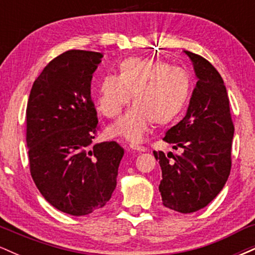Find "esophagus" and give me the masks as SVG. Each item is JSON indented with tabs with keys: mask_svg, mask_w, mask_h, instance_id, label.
<instances>
[{
	"mask_svg": "<svg viewBox=\"0 0 255 255\" xmlns=\"http://www.w3.org/2000/svg\"><path fill=\"white\" fill-rule=\"evenodd\" d=\"M129 148L130 150L136 151V152H145L146 151V148L144 147V146H139V145H130Z\"/></svg>",
	"mask_w": 255,
	"mask_h": 255,
	"instance_id": "esophagus-1",
	"label": "esophagus"
}]
</instances>
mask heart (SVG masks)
I'll return each mask as SVG.
<instances>
[{"label":"heart","mask_w":255,"mask_h":255,"mask_svg":"<svg viewBox=\"0 0 255 255\" xmlns=\"http://www.w3.org/2000/svg\"><path fill=\"white\" fill-rule=\"evenodd\" d=\"M191 92V78L180 67L163 61L128 57L119 64V75H102L97 85V105L107 118L114 119L129 103L125 116L110 131L129 141H141L152 122L165 125L183 109Z\"/></svg>","instance_id":"1"}]
</instances>
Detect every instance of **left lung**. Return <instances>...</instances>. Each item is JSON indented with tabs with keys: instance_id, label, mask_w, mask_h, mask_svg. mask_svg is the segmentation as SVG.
Returning <instances> with one entry per match:
<instances>
[{
	"instance_id": "1",
	"label": "left lung",
	"mask_w": 255,
	"mask_h": 255,
	"mask_svg": "<svg viewBox=\"0 0 255 255\" xmlns=\"http://www.w3.org/2000/svg\"><path fill=\"white\" fill-rule=\"evenodd\" d=\"M191 58L198 81L186 116L166 131L163 140L181 148L172 159L153 152L162 169L159 192L163 205L181 213L207 206L223 189L230 174L234 125L223 79L204 57Z\"/></svg>"
}]
</instances>
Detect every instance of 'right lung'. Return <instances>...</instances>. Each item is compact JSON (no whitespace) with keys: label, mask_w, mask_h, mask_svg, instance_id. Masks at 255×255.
I'll use <instances>...</instances> for the list:
<instances>
[{"label":"right lung","mask_w":255,"mask_h":255,"mask_svg":"<svg viewBox=\"0 0 255 255\" xmlns=\"http://www.w3.org/2000/svg\"><path fill=\"white\" fill-rule=\"evenodd\" d=\"M101 52L69 50L34 80L26 109V142L32 178L55 209L85 216L102 209L116 188L124 148L92 144L98 129L91 99Z\"/></svg>","instance_id":"right-lung-1"}]
</instances>
